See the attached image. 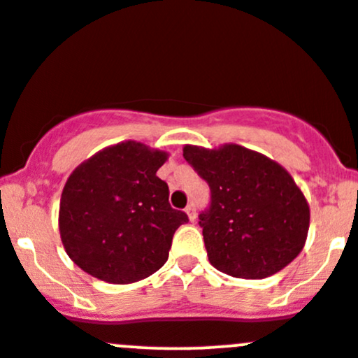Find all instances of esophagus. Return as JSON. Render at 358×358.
<instances>
[{
	"label": "esophagus",
	"mask_w": 358,
	"mask_h": 358,
	"mask_svg": "<svg viewBox=\"0 0 358 358\" xmlns=\"http://www.w3.org/2000/svg\"><path fill=\"white\" fill-rule=\"evenodd\" d=\"M185 213L189 214V217H190V221H195V206L194 204H189L185 208Z\"/></svg>",
	"instance_id": "obj_1"
}]
</instances>
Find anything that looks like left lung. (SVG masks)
I'll use <instances>...</instances> for the list:
<instances>
[{
  "label": "left lung",
  "mask_w": 358,
  "mask_h": 358,
  "mask_svg": "<svg viewBox=\"0 0 358 358\" xmlns=\"http://www.w3.org/2000/svg\"><path fill=\"white\" fill-rule=\"evenodd\" d=\"M183 157L210 190L199 227L214 268L262 280L300 254L310 213L287 169L236 144L217 150L185 145Z\"/></svg>",
  "instance_id": "left-lung-1"
}]
</instances>
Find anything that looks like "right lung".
<instances>
[{
  "instance_id": "obj_1",
  "label": "right lung",
  "mask_w": 358,
  "mask_h": 358,
  "mask_svg": "<svg viewBox=\"0 0 358 358\" xmlns=\"http://www.w3.org/2000/svg\"><path fill=\"white\" fill-rule=\"evenodd\" d=\"M164 161L166 152L129 141L71 173L59 202V233L78 268L115 285L163 268L173 235L189 223L169 206L168 183L156 175Z\"/></svg>"
}]
</instances>
